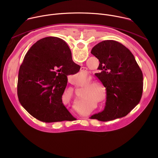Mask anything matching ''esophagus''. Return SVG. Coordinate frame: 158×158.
I'll use <instances>...</instances> for the list:
<instances>
[{
  "mask_svg": "<svg viewBox=\"0 0 158 158\" xmlns=\"http://www.w3.org/2000/svg\"><path fill=\"white\" fill-rule=\"evenodd\" d=\"M81 71L82 73H87V69L85 68H84V67H82V68L81 69Z\"/></svg>",
  "mask_w": 158,
  "mask_h": 158,
  "instance_id": "obj_1",
  "label": "esophagus"
}]
</instances>
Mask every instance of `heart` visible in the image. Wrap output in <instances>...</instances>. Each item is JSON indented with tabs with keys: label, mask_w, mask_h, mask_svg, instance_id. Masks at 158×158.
Returning a JSON list of instances; mask_svg holds the SVG:
<instances>
[{
	"label": "heart",
	"mask_w": 158,
	"mask_h": 158,
	"mask_svg": "<svg viewBox=\"0 0 158 158\" xmlns=\"http://www.w3.org/2000/svg\"><path fill=\"white\" fill-rule=\"evenodd\" d=\"M93 86V85H90V86H89V87H92Z\"/></svg>",
	"instance_id": "b5f03b06"
}]
</instances>
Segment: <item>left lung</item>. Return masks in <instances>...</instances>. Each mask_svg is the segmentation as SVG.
I'll use <instances>...</instances> for the list:
<instances>
[{
  "mask_svg": "<svg viewBox=\"0 0 158 158\" xmlns=\"http://www.w3.org/2000/svg\"><path fill=\"white\" fill-rule=\"evenodd\" d=\"M100 63L96 76L106 89L103 111L91 119L109 121L126 116L139 102L143 89V76L134 56L122 44L104 40L92 49Z\"/></svg>",
  "mask_w": 158,
  "mask_h": 158,
  "instance_id": "8db88e82",
  "label": "left lung"
}]
</instances>
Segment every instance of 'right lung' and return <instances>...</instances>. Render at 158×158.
<instances>
[{"instance_id":"add662e5","label":"right lung","mask_w":158,"mask_h":158,"mask_svg":"<svg viewBox=\"0 0 158 158\" xmlns=\"http://www.w3.org/2000/svg\"><path fill=\"white\" fill-rule=\"evenodd\" d=\"M80 68L62 39L48 37L39 40L28 51L19 69L17 96L20 104L40 121H69L72 116L64 106L62 96L67 76L76 74Z\"/></svg>"}]
</instances>
